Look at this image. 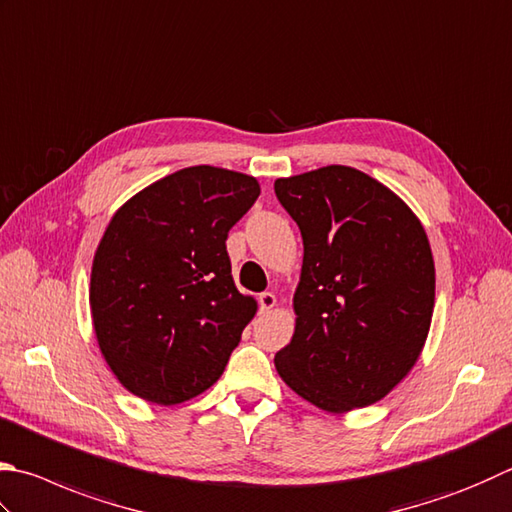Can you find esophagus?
Returning a JSON list of instances; mask_svg holds the SVG:
<instances>
[{
  "label": "esophagus",
  "mask_w": 512,
  "mask_h": 512,
  "mask_svg": "<svg viewBox=\"0 0 512 512\" xmlns=\"http://www.w3.org/2000/svg\"><path fill=\"white\" fill-rule=\"evenodd\" d=\"M258 305H260V312H272L276 307V296L272 292H263L258 296Z\"/></svg>",
  "instance_id": "34e87169"
}]
</instances>
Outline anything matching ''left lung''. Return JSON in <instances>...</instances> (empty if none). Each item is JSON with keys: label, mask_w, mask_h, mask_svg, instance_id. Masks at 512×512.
<instances>
[{"label": "left lung", "mask_w": 512, "mask_h": 512, "mask_svg": "<svg viewBox=\"0 0 512 512\" xmlns=\"http://www.w3.org/2000/svg\"><path fill=\"white\" fill-rule=\"evenodd\" d=\"M303 236L294 336L276 370L298 397L343 414L406 379L435 310L426 229L394 191L330 165L274 182Z\"/></svg>", "instance_id": "8db88e82"}]
</instances>
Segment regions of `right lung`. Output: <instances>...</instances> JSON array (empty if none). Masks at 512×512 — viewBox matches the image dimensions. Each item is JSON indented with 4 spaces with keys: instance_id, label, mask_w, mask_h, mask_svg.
I'll list each match as a JSON object with an SVG mask.
<instances>
[{
    "instance_id": "obj_1",
    "label": "right lung",
    "mask_w": 512,
    "mask_h": 512,
    "mask_svg": "<svg viewBox=\"0 0 512 512\" xmlns=\"http://www.w3.org/2000/svg\"><path fill=\"white\" fill-rule=\"evenodd\" d=\"M258 194L254 176L198 165L113 214L89 303L104 361L136 397L176 406L220 379L258 307L236 289L225 240Z\"/></svg>"
}]
</instances>
